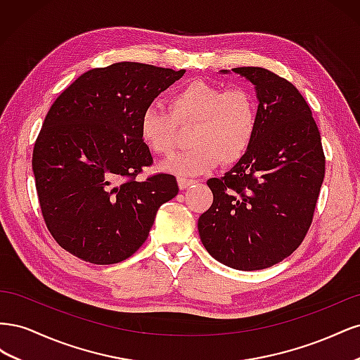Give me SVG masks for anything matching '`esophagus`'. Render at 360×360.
<instances>
[{"mask_svg":"<svg viewBox=\"0 0 360 360\" xmlns=\"http://www.w3.org/2000/svg\"><path fill=\"white\" fill-rule=\"evenodd\" d=\"M177 183H179V188H180V189H186V188L192 186V184L197 183V180H192V179H184V177H179V179H177Z\"/></svg>","mask_w":360,"mask_h":360,"instance_id":"34e87169","label":"esophagus"}]
</instances>
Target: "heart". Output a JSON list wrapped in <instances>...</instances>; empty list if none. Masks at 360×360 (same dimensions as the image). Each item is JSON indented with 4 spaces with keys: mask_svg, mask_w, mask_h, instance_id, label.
I'll list each match as a JSON object with an SVG mask.
<instances>
[{
    "mask_svg": "<svg viewBox=\"0 0 360 360\" xmlns=\"http://www.w3.org/2000/svg\"><path fill=\"white\" fill-rule=\"evenodd\" d=\"M171 114L150 106L141 115L139 135L151 153L171 155L180 127L193 126L191 150L172 158L162 169L179 177L201 176L219 165L245 156L258 126L254 94L242 86L224 90L205 81H192L169 99Z\"/></svg>",
    "mask_w": 360,
    "mask_h": 360,
    "instance_id": "obj_1",
    "label": "heart"
}]
</instances>
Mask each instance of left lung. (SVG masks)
<instances>
[{
  "instance_id": "8db88e82",
  "label": "left lung",
  "mask_w": 360,
  "mask_h": 360,
  "mask_svg": "<svg viewBox=\"0 0 360 360\" xmlns=\"http://www.w3.org/2000/svg\"><path fill=\"white\" fill-rule=\"evenodd\" d=\"M233 72L254 85L258 126L245 156L224 177L207 181L213 204L200 216L198 233L214 259L249 271L271 267L303 242L326 160L311 108L296 86L263 68Z\"/></svg>"
}]
</instances>
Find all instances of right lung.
<instances>
[{
    "instance_id": "add662e5",
    "label": "right lung",
    "mask_w": 360,
    "mask_h": 360,
    "mask_svg": "<svg viewBox=\"0 0 360 360\" xmlns=\"http://www.w3.org/2000/svg\"><path fill=\"white\" fill-rule=\"evenodd\" d=\"M184 72L115 63L81 75L51 106L32 172L48 230L72 255L93 264L134 255L159 207L179 193L169 174L136 177L153 163L141 115Z\"/></svg>"
}]
</instances>
